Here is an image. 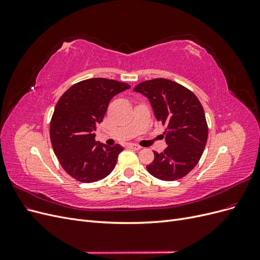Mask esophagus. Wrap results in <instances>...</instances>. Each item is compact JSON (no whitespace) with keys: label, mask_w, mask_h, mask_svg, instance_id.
<instances>
[{"label":"esophagus","mask_w":260,"mask_h":260,"mask_svg":"<svg viewBox=\"0 0 260 260\" xmlns=\"http://www.w3.org/2000/svg\"><path fill=\"white\" fill-rule=\"evenodd\" d=\"M128 146H129L130 148H132V149H135V151H140V149L142 148V147L137 145V144H128Z\"/></svg>","instance_id":"34e87169"}]
</instances>
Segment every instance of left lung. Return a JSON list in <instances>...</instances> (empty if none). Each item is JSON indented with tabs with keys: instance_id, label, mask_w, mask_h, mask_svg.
<instances>
[{
	"instance_id": "obj_1",
	"label": "left lung",
	"mask_w": 260,
	"mask_h": 260,
	"mask_svg": "<svg viewBox=\"0 0 260 260\" xmlns=\"http://www.w3.org/2000/svg\"><path fill=\"white\" fill-rule=\"evenodd\" d=\"M135 91L148 99L156 119L166 125L168 146L162 153L154 152L147 171L164 181L183 178L198 165L207 142L208 128L201 102L183 85L164 78L140 83Z\"/></svg>"
}]
</instances>
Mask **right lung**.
<instances>
[{"mask_svg": "<svg viewBox=\"0 0 260 260\" xmlns=\"http://www.w3.org/2000/svg\"><path fill=\"white\" fill-rule=\"evenodd\" d=\"M130 85L105 78H92L74 84L55 106L50 137L61 167L84 183L107 177L123 147L95 141L96 125L103 121L111 100Z\"/></svg>", "mask_w": 260, "mask_h": 260, "instance_id": "right-lung-1", "label": "right lung"}]
</instances>
